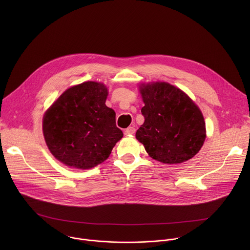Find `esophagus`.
<instances>
[{
    "label": "esophagus",
    "instance_id": "1",
    "mask_svg": "<svg viewBox=\"0 0 250 250\" xmlns=\"http://www.w3.org/2000/svg\"><path fill=\"white\" fill-rule=\"evenodd\" d=\"M136 133V128L135 127H128L125 131H124V134L126 136H130V135H134Z\"/></svg>",
    "mask_w": 250,
    "mask_h": 250
}]
</instances>
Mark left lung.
<instances>
[{
  "label": "left lung",
  "instance_id": "8db88e82",
  "mask_svg": "<svg viewBox=\"0 0 250 250\" xmlns=\"http://www.w3.org/2000/svg\"><path fill=\"white\" fill-rule=\"evenodd\" d=\"M144 123L136 133L148 155L161 163H184L194 157L206 139L200 108L180 88L165 82L142 83Z\"/></svg>",
  "mask_w": 250,
  "mask_h": 250
}]
</instances>
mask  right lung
I'll use <instances>...</instances> for the list:
<instances>
[{"mask_svg":"<svg viewBox=\"0 0 250 250\" xmlns=\"http://www.w3.org/2000/svg\"><path fill=\"white\" fill-rule=\"evenodd\" d=\"M107 89L84 82L66 89L47 109L43 135L53 156L67 167L88 169L106 161L123 137L115 112L106 106Z\"/></svg>","mask_w":250,"mask_h":250,"instance_id":"obj_1","label":"right lung"}]
</instances>
